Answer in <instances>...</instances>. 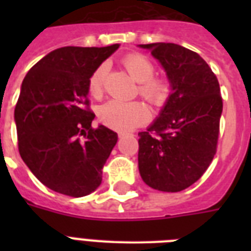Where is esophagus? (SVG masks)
Returning <instances> with one entry per match:
<instances>
[{
    "mask_svg": "<svg viewBox=\"0 0 251 251\" xmlns=\"http://www.w3.org/2000/svg\"><path fill=\"white\" fill-rule=\"evenodd\" d=\"M126 134L125 133H118V137L120 138H122V137H125ZM131 135H133V134H131Z\"/></svg>",
    "mask_w": 251,
    "mask_h": 251,
    "instance_id": "1",
    "label": "esophagus"
}]
</instances>
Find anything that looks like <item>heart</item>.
Segmentation results:
<instances>
[{"label":"heart","instance_id":"b5f03b06","mask_svg":"<svg viewBox=\"0 0 251 251\" xmlns=\"http://www.w3.org/2000/svg\"><path fill=\"white\" fill-rule=\"evenodd\" d=\"M130 75L139 83L141 96L151 102L153 106L165 105L171 95V83L167 78L155 76V65L149 57L141 53H131L122 60ZM106 64H101L95 70L88 80V90L94 96H99L102 91L104 76L106 73ZM151 117L149 106L143 101H120L109 100L102 104L99 109V118L104 125L112 129L127 131L139 125H143Z\"/></svg>","mask_w":251,"mask_h":251}]
</instances>
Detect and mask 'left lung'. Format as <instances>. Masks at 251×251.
<instances>
[{
    "label": "left lung",
    "instance_id": "left-lung-1",
    "mask_svg": "<svg viewBox=\"0 0 251 251\" xmlns=\"http://www.w3.org/2000/svg\"><path fill=\"white\" fill-rule=\"evenodd\" d=\"M167 72V104L139 133L138 165L155 190L177 193L197 182L216 153L223 112L218 78L198 53L173 43L142 44Z\"/></svg>",
    "mask_w": 251,
    "mask_h": 251
}]
</instances>
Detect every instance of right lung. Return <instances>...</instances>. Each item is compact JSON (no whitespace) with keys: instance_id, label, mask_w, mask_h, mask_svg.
Instances as JSON below:
<instances>
[{"instance_id":"right-lung-1","label":"right lung","mask_w":251,"mask_h":251,"mask_svg":"<svg viewBox=\"0 0 251 251\" xmlns=\"http://www.w3.org/2000/svg\"><path fill=\"white\" fill-rule=\"evenodd\" d=\"M118 47L58 48L23 79L14 110L18 149L35 177L56 193L79 198L101 183L117 133L91 126L88 80Z\"/></svg>"}]
</instances>
